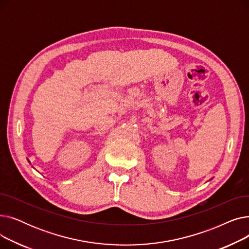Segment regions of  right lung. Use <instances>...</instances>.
I'll list each match as a JSON object with an SVG mask.
<instances>
[{"mask_svg": "<svg viewBox=\"0 0 249 249\" xmlns=\"http://www.w3.org/2000/svg\"><path fill=\"white\" fill-rule=\"evenodd\" d=\"M28 161H29V160H28ZM29 163H30V161H29Z\"/></svg>", "mask_w": 249, "mask_h": 249, "instance_id": "1", "label": "right lung"}]
</instances>
